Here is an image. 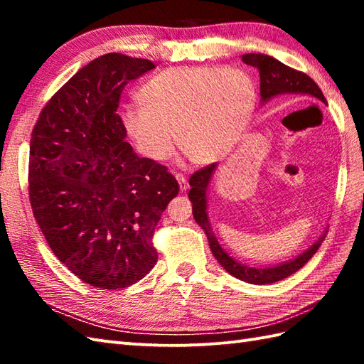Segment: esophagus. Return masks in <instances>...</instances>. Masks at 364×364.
Returning <instances> with one entry per match:
<instances>
[{
  "instance_id": "esophagus-1",
  "label": "esophagus",
  "mask_w": 364,
  "mask_h": 364,
  "mask_svg": "<svg viewBox=\"0 0 364 364\" xmlns=\"http://www.w3.org/2000/svg\"><path fill=\"white\" fill-rule=\"evenodd\" d=\"M175 178H176V181H178V184H180V191H181V192H184V191H188V188H189V184H188V180H186V176H184V175H181V173H175Z\"/></svg>"
}]
</instances>
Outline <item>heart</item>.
Segmentation results:
<instances>
[{"mask_svg":"<svg viewBox=\"0 0 364 364\" xmlns=\"http://www.w3.org/2000/svg\"><path fill=\"white\" fill-rule=\"evenodd\" d=\"M257 86L241 68L173 67L137 90L139 105L119 112L120 125L144 158L161 162L176 142L194 164L218 162L235 149L257 106Z\"/></svg>","mask_w":364,"mask_h":364,"instance_id":"heart-1","label":"heart"}]
</instances>
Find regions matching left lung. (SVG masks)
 Returning <instances> with one entry per match:
<instances>
[{"label": "left lung", "mask_w": 364, "mask_h": 364, "mask_svg": "<svg viewBox=\"0 0 364 364\" xmlns=\"http://www.w3.org/2000/svg\"><path fill=\"white\" fill-rule=\"evenodd\" d=\"M244 64L252 65L258 68L259 72V94L261 102L267 103L269 100L277 97H311L319 100L322 103H327L326 97H323L322 90L319 89L310 76L294 70V68L284 65L280 60H277L267 54H255L249 53L242 56ZM218 164H211L197 170V172L189 178L191 191H189V200L192 202V214L200 227L203 228L206 233L208 242H210L211 252L214 258L220 262V266L227 270L230 275H233L239 280L252 283V284H270L275 282H280L283 278L297 272L300 267L305 266V262L311 259L313 255L318 252L322 241L326 239V231L321 235V237L316 241L310 249L300 253L299 257L289 259L282 264H277L272 267H250L241 264V262L231 258L230 255L222 249L218 237L214 236L210 218H208V200L206 192L210 188L213 175L215 172Z\"/></svg>", "instance_id": "obj_1"}]
</instances>
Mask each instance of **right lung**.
Segmentation results:
<instances>
[{"instance_id": "obj_1", "label": "right lung", "mask_w": 364, "mask_h": 364, "mask_svg": "<svg viewBox=\"0 0 364 364\" xmlns=\"http://www.w3.org/2000/svg\"><path fill=\"white\" fill-rule=\"evenodd\" d=\"M149 59L107 53L45 105L31 134L29 202L58 259L90 286L120 289L158 261L151 237L180 186L166 166L139 158L117 107Z\"/></svg>"}]
</instances>
